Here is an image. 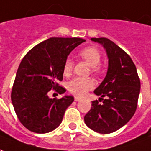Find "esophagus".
Here are the masks:
<instances>
[{
	"mask_svg": "<svg viewBox=\"0 0 151 151\" xmlns=\"http://www.w3.org/2000/svg\"><path fill=\"white\" fill-rule=\"evenodd\" d=\"M80 100H81V98H80V97H79V96H75V101H80Z\"/></svg>",
	"mask_w": 151,
	"mask_h": 151,
	"instance_id": "esophagus-1",
	"label": "esophagus"
}]
</instances>
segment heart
I'll use <instances>...</instances> for the list:
<instances>
[{
    "label": "heart",
    "mask_w": 151,
    "mask_h": 151,
    "mask_svg": "<svg viewBox=\"0 0 151 151\" xmlns=\"http://www.w3.org/2000/svg\"><path fill=\"white\" fill-rule=\"evenodd\" d=\"M80 58L85 60L89 66L92 67V71L94 74H100L101 68L100 67L101 55V53L96 48L92 47H88L83 48L79 53ZM73 69V61L70 59L65 60L63 73L66 76H69L71 74ZM95 86V82L92 78H82L76 77L70 80L68 83V90L69 92L76 96H83L89 90Z\"/></svg>",
    "instance_id": "b5f03b06"
}]
</instances>
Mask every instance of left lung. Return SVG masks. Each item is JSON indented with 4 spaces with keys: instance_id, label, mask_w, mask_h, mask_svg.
Returning a JSON list of instances; mask_svg holds the SVG:
<instances>
[{
    "instance_id": "obj_1",
    "label": "left lung",
    "mask_w": 151,
    "mask_h": 151,
    "mask_svg": "<svg viewBox=\"0 0 151 151\" xmlns=\"http://www.w3.org/2000/svg\"><path fill=\"white\" fill-rule=\"evenodd\" d=\"M91 39L106 50L109 68L104 80L94 91L101 98L92 101L84 122L94 131L111 134L124 126L136 112L140 79L130 56L116 44L106 38Z\"/></svg>"
}]
</instances>
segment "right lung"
<instances>
[{"label": "right lung", "mask_w": 151, "mask_h": 151, "mask_svg": "<svg viewBox=\"0 0 151 151\" xmlns=\"http://www.w3.org/2000/svg\"><path fill=\"white\" fill-rule=\"evenodd\" d=\"M84 39L50 38L42 42L24 56L17 69L11 92V100L20 122L37 134L52 131L62 122L67 108L74 101L71 96L49 98L51 89L63 94L65 60Z\"/></svg>", "instance_id": "obj_1"}]
</instances>
